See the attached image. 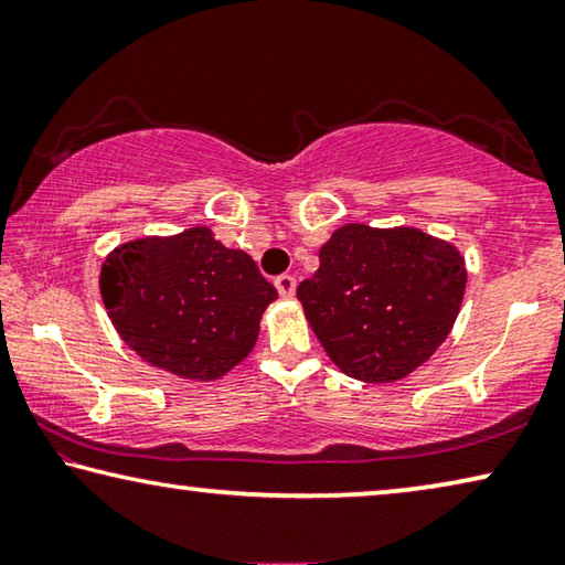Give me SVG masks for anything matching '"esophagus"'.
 I'll list each match as a JSON object with an SVG mask.
<instances>
[{"mask_svg": "<svg viewBox=\"0 0 565 565\" xmlns=\"http://www.w3.org/2000/svg\"><path fill=\"white\" fill-rule=\"evenodd\" d=\"M274 284H276V289H279L281 297H286V299H291L294 291H297V279H294V276H289V274H281Z\"/></svg>", "mask_w": 565, "mask_h": 565, "instance_id": "esophagus-1", "label": "esophagus"}]
</instances>
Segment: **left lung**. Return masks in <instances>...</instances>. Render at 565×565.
Returning <instances> with one entry per match:
<instances>
[{
  "mask_svg": "<svg viewBox=\"0 0 565 565\" xmlns=\"http://www.w3.org/2000/svg\"><path fill=\"white\" fill-rule=\"evenodd\" d=\"M467 289L454 243L411 225L348 223L319 248L297 299L332 363L363 383H395L449 337Z\"/></svg>",
  "mask_w": 565,
  "mask_h": 565,
  "instance_id": "1",
  "label": "left lung"
}]
</instances>
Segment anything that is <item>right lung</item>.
Listing matches in <instances>:
<instances>
[{
    "instance_id": "add662e5",
    "label": "right lung",
    "mask_w": 565,
    "mask_h": 565,
    "mask_svg": "<svg viewBox=\"0 0 565 565\" xmlns=\"http://www.w3.org/2000/svg\"><path fill=\"white\" fill-rule=\"evenodd\" d=\"M100 299L121 340L184 381H217L254 350L266 307L279 299L246 250L205 225L145 235L100 264Z\"/></svg>"
}]
</instances>
